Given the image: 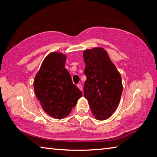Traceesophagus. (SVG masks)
<instances>
[{
	"mask_svg": "<svg viewBox=\"0 0 157 157\" xmlns=\"http://www.w3.org/2000/svg\"><path fill=\"white\" fill-rule=\"evenodd\" d=\"M77 86H78V88H79L80 90H81V91L83 90V87H82V86L81 84H78Z\"/></svg>",
	"mask_w": 157,
	"mask_h": 157,
	"instance_id": "1",
	"label": "esophagus"
}]
</instances>
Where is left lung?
Segmentation results:
<instances>
[{"label":"left lung","instance_id":"left-lung-1","mask_svg":"<svg viewBox=\"0 0 157 157\" xmlns=\"http://www.w3.org/2000/svg\"><path fill=\"white\" fill-rule=\"evenodd\" d=\"M87 79L83 87L93 116L98 120L110 117L120 102L123 86L120 74L102 47L83 53Z\"/></svg>","mask_w":157,"mask_h":157}]
</instances>
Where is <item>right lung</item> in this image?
I'll list each match as a JSON object with an SVG mask.
<instances>
[{"mask_svg": "<svg viewBox=\"0 0 157 157\" xmlns=\"http://www.w3.org/2000/svg\"><path fill=\"white\" fill-rule=\"evenodd\" d=\"M66 57L59 52L49 53L43 60L33 83L35 94L43 110L57 119L70 114L82 96L65 68Z\"/></svg>", "mask_w": 157, "mask_h": 157, "instance_id": "1", "label": "right lung"}]
</instances>
